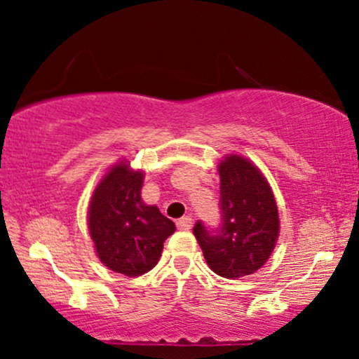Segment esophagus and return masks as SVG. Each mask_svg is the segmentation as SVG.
<instances>
[{
  "label": "esophagus",
  "instance_id": "34e87169",
  "mask_svg": "<svg viewBox=\"0 0 359 359\" xmlns=\"http://www.w3.org/2000/svg\"><path fill=\"white\" fill-rule=\"evenodd\" d=\"M192 226V217L191 216H184L177 221V228L179 229H191Z\"/></svg>",
  "mask_w": 359,
  "mask_h": 359
}]
</instances>
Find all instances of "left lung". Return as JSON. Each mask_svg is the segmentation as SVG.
Here are the masks:
<instances>
[{
  "label": "left lung",
  "instance_id": "8db88e82",
  "mask_svg": "<svg viewBox=\"0 0 359 359\" xmlns=\"http://www.w3.org/2000/svg\"><path fill=\"white\" fill-rule=\"evenodd\" d=\"M221 222L197 221L192 233L214 273L238 278L255 273L270 258L278 238V209L262 172L238 155L219 163Z\"/></svg>",
  "mask_w": 359,
  "mask_h": 359
}]
</instances>
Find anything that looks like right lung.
<instances>
[{"mask_svg":"<svg viewBox=\"0 0 359 359\" xmlns=\"http://www.w3.org/2000/svg\"><path fill=\"white\" fill-rule=\"evenodd\" d=\"M142 172L118 163L102 177L89 205V233L97 257L126 277L147 273L158 263L175 224L142 201Z\"/></svg>","mask_w":359,"mask_h":359,"instance_id":"add662e5","label":"right lung"}]
</instances>
